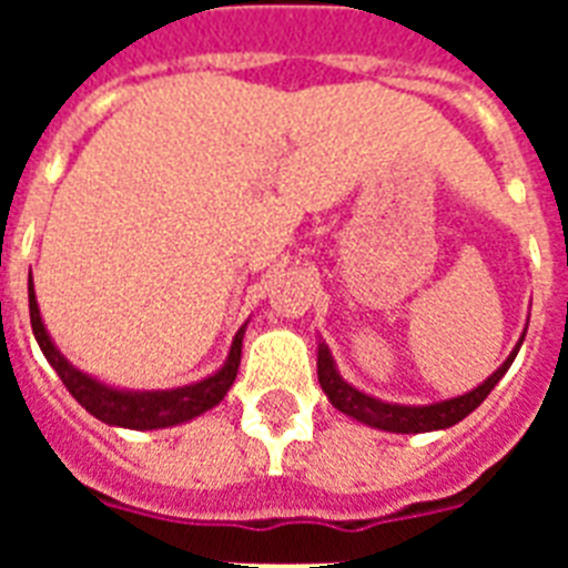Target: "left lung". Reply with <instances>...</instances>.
Returning a JSON list of instances; mask_svg holds the SVG:
<instances>
[{
  "mask_svg": "<svg viewBox=\"0 0 568 568\" xmlns=\"http://www.w3.org/2000/svg\"><path fill=\"white\" fill-rule=\"evenodd\" d=\"M525 342V338H521ZM521 342L516 345L507 363L498 368L489 379H484L480 386L466 392V395L450 397V400H439V404L430 406H400V404H386V400H377V397L365 395L359 388H354L351 383L338 377L336 363L329 356L327 345H318V383L321 388L327 392L329 404L336 406L338 413L351 415L356 422L372 424L379 430L388 433H430V430H445V427H454L457 422H463L468 413H475L477 406L484 404L486 395L498 386V379L507 374V368L513 365L516 354H519Z\"/></svg>",
  "mask_w": 568,
  "mask_h": 568,
  "instance_id": "obj_1",
  "label": "left lung"
}]
</instances>
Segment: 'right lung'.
<instances>
[{
  "label": "right lung",
  "instance_id": "1",
  "mask_svg": "<svg viewBox=\"0 0 568 568\" xmlns=\"http://www.w3.org/2000/svg\"><path fill=\"white\" fill-rule=\"evenodd\" d=\"M29 315L31 329L38 338L40 351L49 359V365L55 368L67 392L79 400V404L105 424L114 427H129V430H155V427H173V424L191 422L196 415H203L205 409H212L214 404H221L223 395L230 392L232 379L239 374L241 365V338H244V327L235 333L230 347V356L217 374L191 383V386L171 388V392H120V388H109L97 383L93 377L82 374L79 368L67 363L64 356L58 354V347L52 345L43 321H40L38 301H34V285L29 276Z\"/></svg>",
  "mask_w": 568,
  "mask_h": 568
}]
</instances>
